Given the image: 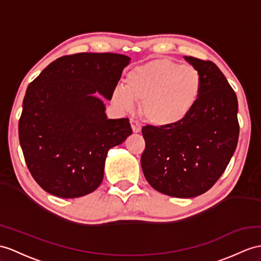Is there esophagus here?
I'll return each mask as SVG.
<instances>
[{
	"label": "esophagus",
	"instance_id": "1",
	"mask_svg": "<svg viewBox=\"0 0 261 261\" xmlns=\"http://www.w3.org/2000/svg\"><path fill=\"white\" fill-rule=\"evenodd\" d=\"M129 123H130V126H132V129L134 133H139L142 130V126H141V124H139V122H137L136 119L130 118Z\"/></svg>",
	"mask_w": 261,
	"mask_h": 261
}]
</instances>
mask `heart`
Here are the masks:
<instances>
[{"instance_id": "b5f03b06", "label": "heart", "mask_w": 261, "mask_h": 261, "mask_svg": "<svg viewBox=\"0 0 261 261\" xmlns=\"http://www.w3.org/2000/svg\"><path fill=\"white\" fill-rule=\"evenodd\" d=\"M201 75L194 66L160 59L136 66L118 87L113 99L124 110L142 101L141 114L157 127H174L192 115L201 95Z\"/></svg>"}]
</instances>
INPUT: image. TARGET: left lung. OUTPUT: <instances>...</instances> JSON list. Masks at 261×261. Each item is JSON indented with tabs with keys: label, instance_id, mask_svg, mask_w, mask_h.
Here are the masks:
<instances>
[{
	"label": "left lung",
	"instance_id": "left-lung-1",
	"mask_svg": "<svg viewBox=\"0 0 261 261\" xmlns=\"http://www.w3.org/2000/svg\"><path fill=\"white\" fill-rule=\"evenodd\" d=\"M200 72L201 95L185 122L174 127L146 125L141 157L146 180L157 192L192 198L211 189L237 147L236 93L212 61L185 56Z\"/></svg>",
	"mask_w": 261,
	"mask_h": 261
}]
</instances>
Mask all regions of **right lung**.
Masks as SVG:
<instances>
[{
  "instance_id": "obj_1",
  "label": "right lung",
  "mask_w": 261,
  "mask_h": 261,
  "mask_svg": "<svg viewBox=\"0 0 261 261\" xmlns=\"http://www.w3.org/2000/svg\"><path fill=\"white\" fill-rule=\"evenodd\" d=\"M129 60L115 53L65 55L30 83L18 138L31 175L45 192L76 198L100 185L107 151L133 130L128 118H107L93 94L111 99Z\"/></svg>"
}]
</instances>
